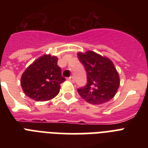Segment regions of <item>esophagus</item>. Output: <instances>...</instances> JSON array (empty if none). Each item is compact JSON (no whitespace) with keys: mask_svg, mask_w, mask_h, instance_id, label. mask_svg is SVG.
Segmentation results:
<instances>
[{"mask_svg":"<svg viewBox=\"0 0 148 148\" xmlns=\"http://www.w3.org/2000/svg\"><path fill=\"white\" fill-rule=\"evenodd\" d=\"M67 80H68V81H71V82H74V77L71 76L70 77H68V78H67Z\"/></svg>","mask_w":148,"mask_h":148,"instance_id":"obj_1","label":"esophagus"}]
</instances>
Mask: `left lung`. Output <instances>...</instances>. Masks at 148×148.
<instances>
[{"instance_id":"1","label":"left lung","mask_w":148,"mask_h":148,"mask_svg":"<svg viewBox=\"0 0 148 148\" xmlns=\"http://www.w3.org/2000/svg\"><path fill=\"white\" fill-rule=\"evenodd\" d=\"M79 60L87 72L88 83L77 89V92L87 102L101 104L114 97L120 86V77L110 59L94 51L77 53Z\"/></svg>"}]
</instances>
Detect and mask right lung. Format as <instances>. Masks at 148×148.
Returning a JSON list of instances; mask_svg holds the SVG:
<instances>
[{
	"instance_id": "obj_1",
	"label": "right lung",
	"mask_w": 148,
	"mask_h": 148,
	"mask_svg": "<svg viewBox=\"0 0 148 148\" xmlns=\"http://www.w3.org/2000/svg\"><path fill=\"white\" fill-rule=\"evenodd\" d=\"M58 58L45 54L37 59L23 73L21 84L24 94L34 101H49L58 95L60 84L65 81L61 76Z\"/></svg>"
}]
</instances>
